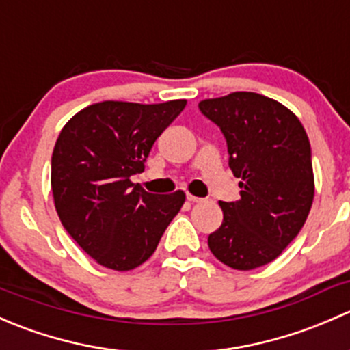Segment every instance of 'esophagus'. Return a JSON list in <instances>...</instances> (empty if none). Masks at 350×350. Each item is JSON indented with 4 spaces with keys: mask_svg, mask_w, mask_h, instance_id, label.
<instances>
[{
    "mask_svg": "<svg viewBox=\"0 0 350 350\" xmlns=\"http://www.w3.org/2000/svg\"><path fill=\"white\" fill-rule=\"evenodd\" d=\"M186 200H188L189 203H201V201H204L203 198H200V196H193V195H188V196H186Z\"/></svg>",
    "mask_w": 350,
    "mask_h": 350,
    "instance_id": "esophagus-1",
    "label": "esophagus"
}]
</instances>
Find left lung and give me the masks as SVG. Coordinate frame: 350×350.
<instances>
[{
  "instance_id": "1",
  "label": "left lung",
  "mask_w": 350,
  "mask_h": 350,
  "mask_svg": "<svg viewBox=\"0 0 350 350\" xmlns=\"http://www.w3.org/2000/svg\"><path fill=\"white\" fill-rule=\"evenodd\" d=\"M198 108L221 130L228 165L242 179L241 200L220 201L224 221L208 247L232 269L266 266L299 234L312 208L308 135L295 113L257 93L239 91Z\"/></svg>"
}]
</instances>
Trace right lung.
I'll list each match as a JSON object with an SVG mask.
<instances>
[{
	"mask_svg": "<svg viewBox=\"0 0 350 350\" xmlns=\"http://www.w3.org/2000/svg\"><path fill=\"white\" fill-rule=\"evenodd\" d=\"M185 107V100L103 101L81 109L59 133L51 178L55 210L67 234L108 269L146 262L185 203L183 191L152 195L130 181Z\"/></svg>",
	"mask_w": 350,
	"mask_h": 350,
	"instance_id": "add662e5",
	"label": "right lung"
}]
</instances>
